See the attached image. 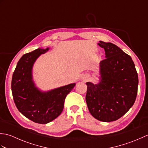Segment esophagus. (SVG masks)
<instances>
[{
    "label": "esophagus",
    "instance_id": "34e87169",
    "mask_svg": "<svg viewBox=\"0 0 148 148\" xmlns=\"http://www.w3.org/2000/svg\"><path fill=\"white\" fill-rule=\"evenodd\" d=\"M83 80H84V81H88L89 79V77L88 76H84L83 77Z\"/></svg>",
    "mask_w": 148,
    "mask_h": 148
}]
</instances>
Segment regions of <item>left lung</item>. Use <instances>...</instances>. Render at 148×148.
Returning <instances> with one entry per match:
<instances>
[{
    "label": "left lung",
    "instance_id": "8db88e82",
    "mask_svg": "<svg viewBox=\"0 0 148 148\" xmlns=\"http://www.w3.org/2000/svg\"><path fill=\"white\" fill-rule=\"evenodd\" d=\"M99 42L106 59L99 64V82L86 83V102L94 118L111 122L120 118L134 105L139 79L130 56L114 44Z\"/></svg>",
    "mask_w": 148,
    "mask_h": 148
}]
</instances>
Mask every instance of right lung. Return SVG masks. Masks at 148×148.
Here are the masks:
<instances>
[{
  "mask_svg": "<svg viewBox=\"0 0 148 148\" xmlns=\"http://www.w3.org/2000/svg\"><path fill=\"white\" fill-rule=\"evenodd\" d=\"M49 50L37 48L21 56L12 74L11 90L18 111L32 121L46 124L61 114L65 97L74 88L71 83L43 91L37 86L33 77V67L37 59Z\"/></svg>",
  "mask_w": 148,
  "mask_h": 148,
  "instance_id": "obj_1",
  "label": "right lung"
}]
</instances>
